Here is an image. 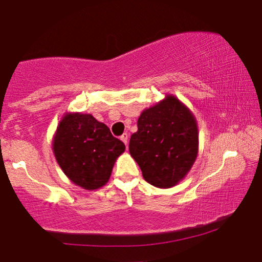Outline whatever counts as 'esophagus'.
I'll return each mask as SVG.
<instances>
[{
    "label": "esophagus",
    "mask_w": 262,
    "mask_h": 262,
    "mask_svg": "<svg viewBox=\"0 0 262 262\" xmlns=\"http://www.w3.org/2000/svg\"><path fill=\"white\" fill-rule=\"evenodd\" d=\"M120 139L125 143V145H127V143H128V136H127V134H123V135H121V136H120Z\"/></svg>",
    "instance_id": "esophagus-1"
}]
</instances>
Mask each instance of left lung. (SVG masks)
I'll return each instance as SVG.
<instances>
[{"instance_id":"1","label":"left lung","mask_w":262,"mask_h":262,"mask_svg":"<svg viewBox=\"0 0 262 262\" xmlns=\"http://www.w3.org/2000/svg\"><path fill=\"white\" fill-rule=\"evenodd\" d=\"M130 138L131 156L143 178L169 188L185 178L198 154V127L193 114L174 96L143 111Z\"/></svg>"}]
</instances>
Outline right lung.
<instances>
[{"label": "right lung", "instance_id": "1", "mask_svg": "<svg viewBox=\"0 0 262 262\" xmlns=\"http://www.w3.org/2000/svg\"><path fill=\"white\" fill-rule=\"evenodd\" d=\"M124 150V143L91 114H67L53 139L60 168L74 184L85 189L100 188L108 181Z\"/></svg>", "mask_w": 262, "mask_h": 262}]
</instances>
